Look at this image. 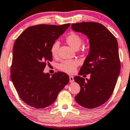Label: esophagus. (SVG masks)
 <instances>
[{"mask_svg":"<svg viewBox=\"0 0 130 130\" xmlns=\"http://www.w3.org/2000/svg\"><path fill=\"white\" fill-rule=\"evenodd\" d=\"M69 79H70V82H73L74 81V77L73 76H69Z\"/></svg>","mask_w":130,"mask_h":130,"instance_id":"34e87169","label":"esophagus"}]
</instances>
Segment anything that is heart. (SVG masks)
I'll use <instances>...</instances> for the list:
<instances>
[{
	"mask_svg": "<svg viewBox=\"0 0 130 130\" xmlns=\"http://www.w3.org/2000/svg\"><path fill=\"white\" fill-rule=\"evenodd\" d=\"M66 42L69 46L75 50H77L82 43V39L80 35L75 32H70L66 37ZM58 42H55L51 47V54L53 57L58 56V51L59 48ZM79 62L76 60H64L58 65V69L61 71L68 74H72L75 72L78 66Z\"/></svg>",
	"mask_w": 130,
	"mask_h": 130,
	"instance_id": "b5f03b06",
	"label": "heart"
}]
</instances>
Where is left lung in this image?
Instances as JSON below:
<instances>
[{
    "mask_svg": "<svg viewBox=\"0 0 130 130\" xmlns=\"http://www.w3.org/2000/svg\"><path fill=\"white\" fill-rule=\"evenodd\" d=\"M75 31L89 38L90 50L79 75L90 74L85 81L75 76L80 92L75 97L76 102L87 109H94L107 102L113 92L120 73L118 45L117 39L103 25L95 22H82L72 24Z\"/></svg>",
    "mask_w": 130,
    "mask_h": 130,
    "instance_id": "1",
    "label": "left lung"
}]
</instances>
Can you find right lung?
Listing matches in <instances>:
<instances>
[{
  "instance_id": "right-lung-1",
  "label": "right lung",
  "mask_w": 130,
  "mask_h": 130,
  "mask_svg": "<svg viewBox=\"0 0 130 130\" xmlns=\"http://www.w3.org/2000/svg\"><path fill=\"white\" fill-rule=\"evenodd\" d=\"M70 24L28 27L15 42L11 78L20 99L31 107L42 109L50 106L69 83L66 73L56 72L50 76L43 70L53 60L52 45Z\"/></svg>"
}]
</instances>
